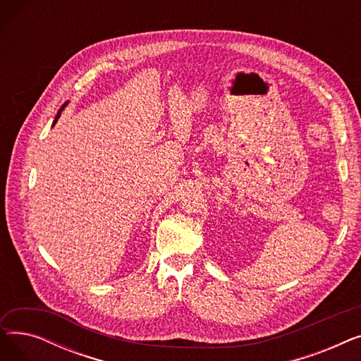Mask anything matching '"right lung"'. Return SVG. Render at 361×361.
<instances>
[{
  "label": "right lung",
  "mask_w": 361,
  "mask_h": 361,
  "mask_svg": "<svg viewBox=\"0 0 361 361\" xmlns=\"http://www.w3.org/2000/svg\"><path fill=\"white\" fill-rule=\"evenodd\" d=\"M66 105H67V104H64V105H63V106H61V108H60V111H59V114H56V117H55V120H54V124H55V123H56V120H59V118H60V116H61V111H63V108H64V106H66ZM54 124H52V126H54Z\"/></svg>",
  "instance_id": "right-lung-1"
}]
</instances>
